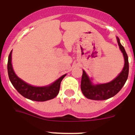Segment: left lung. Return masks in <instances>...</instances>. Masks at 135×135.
Listing matches in <instances>:
<instances>
[{"label":"left lung","instance_id":"obj_1","mask_svg":"<svg viewBox=\"0 0 135 135\" xmlns=\"http://www.w3.org/2000/svg\"><path fill=\"white\" fill-rule=\"evenodd\" d=\"M120 49L124 58V65L122 71L112 81L106 84H93L91 79L88 77L86 71L83 70L81 80V90L83 94L87 98L94 100H104L115 96L122 89L125 84L128 76V59L124 47L121 45L120 39L117 37Z\"/></svg>","mask_w":135,"mask_h":135}]
</instances>
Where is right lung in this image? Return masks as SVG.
<instances>
[{
  "instance_id": "1",
  "label": "right lung",
  "mask_w": 135,
  "mask_h": 135,
  "mask_svg": "<svg viewBox=\"0 0 135 135\" xmlns=\"http://www.w3.org/2000/svg\"><path fill=\"white\" fill-rule=\"evenodd\" d=\"M11 55H12V51L8 55V64H7L8 78L13 86L20 94H21L26 98L33 101H37V102H44L56 97L59 92L61 81L66 76V74L60 77L49 86H42V87L31 86L19 78L15 74L11 63V58H12Z\"/></svg>"
}]
</instances>
